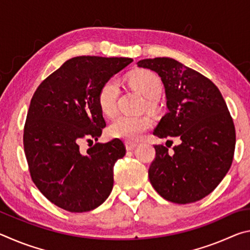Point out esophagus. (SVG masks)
Instances as JSON below:
<instances>
[{
  "mask_svg": "<svg viewBox=\"0 0 250 250\" xmlns=\"http://www.w3.org/2000/svg\"><path fill=\"white\" fill-rule=\"evenodd\" d=\"M137 143H131V142H125V149L128 151H132L137 147Z\"/></svg>",
  "mask_w": 250,
  "mask_h": 250,
  "instance_id": "esophagus-1",
  "label": "esophagus"
}]
</instances>
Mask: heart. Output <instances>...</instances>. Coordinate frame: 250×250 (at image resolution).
Listing matches in <instances>:
<instances>
[{"label": "heart", "mask_w": 250, "mask_h": 250, "mask_svg": "<svg viewBox=\"0 0 250 250\" xmlns=\"http://www.w3.org/2000/svg\"><path fill=\"white\" fill-rule=\"evenodd\" d=\"M130 83L146 98H156L160 95L162 84L160 78L149 70H140L130 77ZM120 84L116 78L107 80L98 92V104L105 116H112L117 109V99L119 96ZM151 120L146 116L119 115L110 124L108 133L111 138L133 142L137 141L146 129Z\"/></svg>", "instance_id": "b5f03b06"}]
</instances>
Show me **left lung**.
Wrapping results in <instances>:
<instances>
[{
    "label": "left lung",
    "instance_id": "obj_1",
    "mask_svg": "<svg viewBox=\"0 0 250 250\" xmlns=\"http://www.w3.org/2000/svg\"><path fill=\"white\" fill-rule=\"evenodd\" d=\"M137 65L155 71L166 89L167 112L153 134L179 139L172 154L154 146L151 184L167 201H200L221 183L234 158L235 126L225 100L208 78L173 58L142 59Z\"/></svg>",
    "mask_w": 250,
    "mask_h": 250
}]
</instances>
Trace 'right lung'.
Segmentation results:
<instances>
[{
    "instance_id": "add662e5",
    "label": "right lung",
    "mask_w": 250,
    "mask_h": 250,
    "mask_svg": "<svg viewBox=\"0 0 250 250\" xmlns=\"http://www.w3.org/2000/svg\"><path fill=\"white\" fill-rule=\"evenodd\" d=\"M125 57L78 56L49 75L29 104L24 126V151L32 180L61 208L83 213L97 208L113 188V166L124 158L119 139L96 143L105 121L98 104L101 86L132 62Z\"/></svg>"
}]
</instances>
